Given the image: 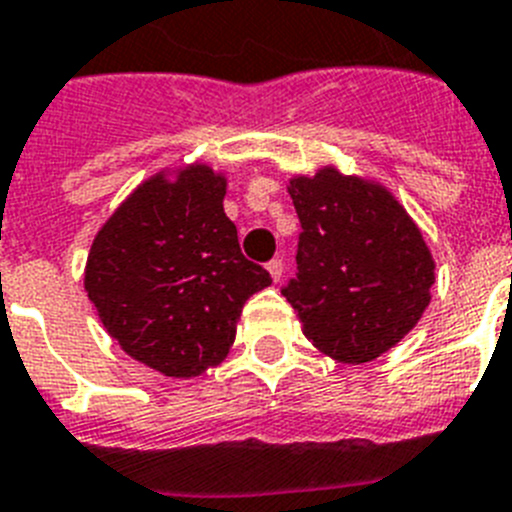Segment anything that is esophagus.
<instances>
[{"label": "esophagus", "instance_id": "34e87169", "mask_svg": "<svg viewBox=\"0 0 512 512\" xmlns=\"http://www.w3.org/2000/svg\"><path fill=\"white\" fill-rule=\"evenodd\" d=\"M266 269H269L271 279H274V282H279V279H282V274H284V261L282 259H271L269 264H266Z\"/></svg>", "mask_w": 512, "mask_h": 512}]
</instances>
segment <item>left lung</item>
I'll return each instance as SVG.
<instances>
[{"label":"left lung","mask_w":512,"mask_h":512,"mask_svg":"<svg viewBox=\"0 0 512 512\" xmlns=\"http://www.w3.org/2000/svg\"><path fill=\"white\" fill-rule=\"evenodd\" d=\"M302 233L297 277L282 287L312 346L366 364L408 336L431 302L433 256L382 184L325 166L289 179Z\"/></svg>","instance_id":"obj_1"}]
</instances>
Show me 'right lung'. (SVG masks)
<instances>
[{"label":"right lung","mask_w":512,"mask_h":512,"mask_svg":"<svg viewBox=\"0 0 512 512\" xmlns=\"http://www.w3.org/2000/svg\"><path fill=\"white\" fill-rule=\"evenodd\" d=\"M207 164L151 176L97 233L84 289L122 351L166 377L228 356L246 300L271 277L241 253Z\"/></svg>","instance_id":"right-lung-1"}]
</instances>
